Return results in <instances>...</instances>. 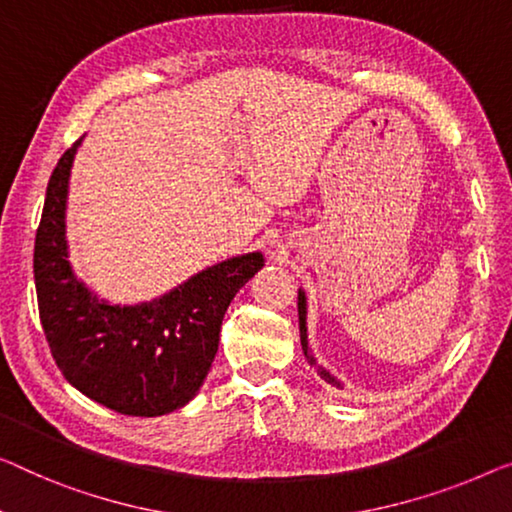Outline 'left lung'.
<instances>
[{"instance_id":"8db88e82","label":"left lung","mask_w":512,"mask_h":512,"mask_svg":"<svg viewBox=\"0 0 512 512\" xmlns=\"http://www.w3.org/2000/svg\"><path fill=\"white\" fill-rule=\"evenodd\" d=\"M299 331H301V347H303V354H305V358H308L310 365H315L317 375L322 377V379L326 381V384H331V386H335V388H342V381H340L338 377H335V375H331V372L326 370L324 365H319L317 358L312 356V349H310V345H308V299H305L303 289H299Z\"/></svg>"}]
</instances>
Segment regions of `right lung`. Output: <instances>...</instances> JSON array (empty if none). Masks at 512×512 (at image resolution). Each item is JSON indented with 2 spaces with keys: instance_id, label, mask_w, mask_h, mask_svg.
Listing matches in <instances>:
<instances>
[{
  "instance_id": "1",
  "label": "right lung",
  "mask_w": 512,
  "mask_h": 512,
  "mask_svg": "<svg viewBox=\"0 0 512 512\" xmlns=\"http://www.w3.org/2000/svg\"><path fill=\"white\" fill-rule=\"evenodd\" d=\"M82 137L59 158L36 230L38 315L61 375L103 407L163 416L195 398L218 352L220 324L236 292L264 266L246 253L190 276L158 299L110 303L68 262V179Z\"/></svg>"
}]
</instances>
